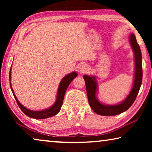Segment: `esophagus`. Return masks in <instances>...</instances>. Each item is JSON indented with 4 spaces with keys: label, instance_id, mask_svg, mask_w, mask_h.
Here are the masks:
<instances>
[{
    "label": "esophagus",
    "instance_id": "esophagus-1",
    "mask_svg": "<svg viewBox=\"0 0 152 152\" xmlns=\"http://www.w3.org/2000/svg\"><path fill=\"white\" fill-rule=\"evenodd\" d=\"M80 70L81 72L83 73V72H85L87 70V68H86V67L85 66L82 65V66H80Z\"/></svg>",
    "mask_w": 152,
    "mask_h": 152
}]
</instances>
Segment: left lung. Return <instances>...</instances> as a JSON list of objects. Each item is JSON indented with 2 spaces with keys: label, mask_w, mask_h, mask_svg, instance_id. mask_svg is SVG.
I'll return each instance as SVG.
<instances>
[{
  "label": "left lung",
  "mask_w": 152,
  "mask_h": 152,
  "mask_svg": "<svg viewBox=\"0 0 152 152\" xmlns=\"http://www.w3.org/2000/svg\"><path fill=\"white\" fill-rule=\"evenodd\" d=\"M129 42L132 50L134 53L135 58V75L134 82L132 91L129 94L127 98L121 103L115 105H108L101 103L96 97L97 92V82L96 78L93 76H89L84 75V80L85 81L87 96L90 104V107L96 114L102 116H113L120 113H122L127 110L134 102L136 97L140 91V87L142 83V57L141 52L136 40V37L133 33H132L129 37Z\"/></svg>",
  "instance_id": "left-lung-1"
}]
</instances>
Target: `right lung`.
<instances>
[{
	"label": "right lung",
	"mask_w": 152,
	"mask_h": 152,
	"mask_svg": "<svg viewBox=\"0 0 152 152\" xmlns=\"http://www.w3.org/2000/svg\"><path fill=\"white\" fill-rule=\"evenodd\" d=\"M11 69L12 66L10 69V72H9V81H10V86H11V88L12 94L14 95V97L15 100H16L18 106L19 107L20 110L23 112L27 116L31 118H34V119H46V118L51 117L54 116V115H57L60 111L61 107V105L63 104V101L64 95H65L66 91L69 84L71 83V82L73 80L74 78H75L78 75L76 72H73L70 74H68L66 76H64V78L61 79V80L60 83V85L58 87V92H57V96H56V101L55 103L53 104L51 107L48 108L47 109L43 110H39V111H34V110H31L27 109L25 107L20 103L19 101H18L17 98L16 97L15 94V92L12 90L11 84Z\"/></svg>",
	"instance_id": "1"
}]
</instances>
